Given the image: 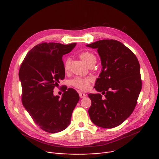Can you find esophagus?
<instances>
[{
    "instance_id": "1",
    "label": "esophagus",
    "mask_w": 159,
    "mask_h": 159,
    "mask_svg": "<svg viewBox=\"0 0 159 159\" xmlns=\"http://www.w3.org/2000/svg\"><path fill=\"white\" fill-rule=\"evenodd\" d=\"M79 94H80V97L81 98H85L86 96V94L85 93H80Z\"/></svg>"
}]
</instances>
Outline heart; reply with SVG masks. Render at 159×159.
<instances>
[{
  "label": "heart",
  "mask_w": 159,
  "mask_h": 159,
  "mask_svg": "<svg viewBox=\"0 0 159 159\" xmlns=\"http://www.w3.org/2000/svg\"><path fill=\"white\" fill-rule=\"evenodd\" d=\"M80 57L81 59L85 62L88 65L92 63H96V58L93 53L89 51H84L80 53ZM71 64V58L67 57L63 62V68L65 71H68L70 69ZM93 81V78L88 77H75L71 80L70 83L75 88L81 90H87L89 88V84Z\"/></svg>",
  "instance_id": "obj_1"
}]
</instances>
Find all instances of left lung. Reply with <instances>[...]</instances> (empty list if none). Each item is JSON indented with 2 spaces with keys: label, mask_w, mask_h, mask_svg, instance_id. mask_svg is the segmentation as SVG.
<instances>
[{
  "label": "left lung",
  "mask_w": 159,
  "mask_h": 159,
  "mask_svg": "<svg viewBox=\"0 0 159 159\" xmlns=\"http://www.w3.org/2000/svg\"><path fill=\"white\" fill-rule=\"evenodd\" d=\"M96 48L102 70L95 83L101 94H89L91 121L102 128L119 125L132 113L142 89L140 65L134 53L115 40H102L86 45Z\"/></svg>",
  "instance_id": "left-lung-1"
}]
</instances>
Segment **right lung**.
I'll list each match as a JSON object with an SVG mask.
<instances>
[{"label":"right lung","mask_w":159,"mask_h":159,"mask_svg":"<svg viewBox=\"0 0 159 159\" xmlns=\"http://www.w3.org/2000/svg\"><path fill=\"white\" fill-rule=\"evenodd\" d=\"M73 43H42L31 49L19 70L22 104L34 121L43 130L57 133L70 125L80 96L73 88H64L61 99L53 89L65 76L62 57L76 46Z\"/></svg>","instance_id":"add662e5"}]
</instances>
